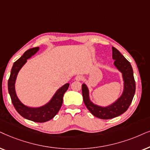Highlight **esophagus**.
I'll list each match as a JSON object with an SVG mask.
<instances>
[{
  "mask_svg": "<svg viewBox=\"0 0 150 150\" xmlns=\"http://www.w3.org/2000/svg\"><path fill=\"white\" fill-rule=\"evenodd\" d=\"M75 80H77V81H81V80H82V79H83V77H82V76H81V75H76V76H75Z\"/></svg>",
  "mask_w": 150,
  "mask_h": 150,
  "instance_id": "34e87169",
  "label": "esophagus"
}]
</instances>
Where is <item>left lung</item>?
Wrapping results in <instances>:
<instances>
[{"label": "left lung", "instance_id": "left-lung-1", "mask_svg": "<svg viewBox=\"0 0 150 150\" xmlns=\"http://www.w3.org/2000/svg\"><path fill=\"white\" fill-rule=\"evenodd\" d=\"M112 49L114 65L122 74L123 81V92L120 97L111 104L102 106L94 103L90 98L89 89L85 83L81 85L83 100L84 104L92 115L101 119H110L124 113L131 104L135 93L136 84L133 70L130 63L125 58L118 50Z\"/></svg>", "mask_w": 150, "mask_h": 150}]
</instances>
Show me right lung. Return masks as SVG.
Segmentation results:
<instances>
[{"mask_svg":"<svg viewBox=\"0 0 150 150\" xmlns=\"http://www.w3.org/2000/svg\"><path fill=\"white\" fill-rule=\"evenodd\" d=\"M39 49V47H35L27 50L16 62L13 63L8 80V91L13 106L22 117L34 122L43 123L51 120L59 112L63 103L64 95L69 87V83H65L59 88L49 102L40 107L27 106L20 101L15 88L18 74L22 67L27 62V59L34 55Z\"/></svg>","mask_w":150,"mask_h":150,"instance_id":"right-lung-1","label":"right lung"}]
</instances>
